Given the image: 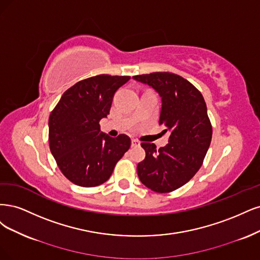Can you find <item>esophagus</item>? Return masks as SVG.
I'll return each mask as SVG.
<instances>
[{"mask_svg":"<svg viewBox=\"0 0 260 260\" xmlns=\"http://www.w3.org/2000/svg\"><path fill=\"white\" fill-rule=\"evenodd\" d=\"M140 144H139V141L138 140H136V139H132V146L133 147H138Z\"/></svg>","mask_w":260,"mask_h":260,"instance_id":"1","label":"esophagus"}]
</instances>
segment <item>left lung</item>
<instances>
[{"label":"left lung","instance_id":"left-lung-1","mask_svg":"<svg viewBox=\"0 0 260 260\" xmlns=\"http://www.w3.org/2000/svg\"><path fill=\"white\" fill-rule=\"evenodd\" d=\"M152 87L162 99L160 123L170 132L169 144L156 149L142 142L146 157L137 165L140 181L157 193L187 183L202 166L212 140V124L202 94L180 75L153 72L133 77Z\"/></svg>","mask_w":260,"mask_h":260}]
</instances>
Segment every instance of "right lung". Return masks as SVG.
<instances>
[{
	"mask_svg": "<svg viewBox=\"0 0 260 260\" xmlns=\"http://www.w3.org/2000/svg\"><path fill=\"white\" fill-rule=\"evenodd\" d=\"M129 79L100 74L82 80L64 91L49 115L51 152L74 185L96 187L106 182L129 149L128 136L112 138L99 125L110 112L114 93Z\"/></svg>",
	"mask_w": 260,
	"mask_h": 260,
	"instance_id": "add662e5",
	"label": "right lung"
}]
</instances>
